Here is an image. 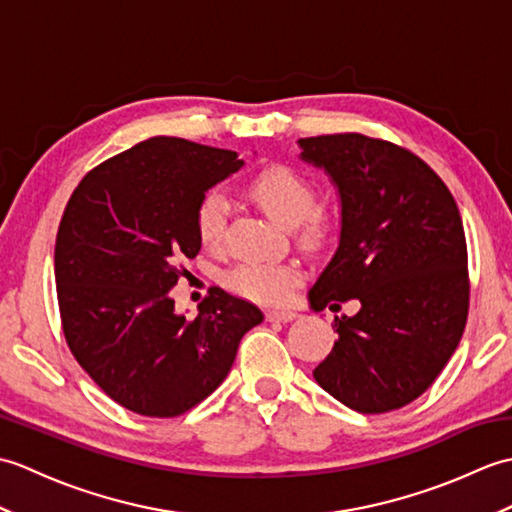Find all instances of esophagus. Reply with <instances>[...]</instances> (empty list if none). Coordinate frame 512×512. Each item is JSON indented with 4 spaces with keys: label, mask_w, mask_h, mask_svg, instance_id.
<instances>
[{
    "label": "esophagus",
    "mask_w": 512,
    "mask_h": 512,
    "mask_svg": "<svg viewBox=\"0 0 512 512\" xmlns=\"http://www.w3.org/2000/svg\"><path fill=\"white\" fill-rule=\"evenodd\" d=\"M297 317H299V314L292 312V310H268V312H266V319H268V321H277V323L295 321Z\"/></svg>",
    "instance_id": "esophagus-1"
}]
</instances>
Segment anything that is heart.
<instances>
[{
  "mask_svg": "<svg viewBox=\"0 0 512 512\" xmlns=\"http://www.w3.org/2000/svg\"><path fill=\"white\" fill-rule=\"evenodd\" d=\"M250 198L273 217L277 224L290 228L297 244L317 253L332 242L334 217L317 206V187L312 180L288 165H268L250 180ZM226 195L217 189L202 193L195 206V233L200 244L220 250L228 222ZM301 270L295 264L242 262L224 275V286L235 295L257 303H281L299 286Z\"/></svg>",
  "mask_w": 512,
  "mask_h": 512,
  "instance_id": "b5f03b06",
  "label": "heart"
}]
</instances>
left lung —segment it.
Listing matches in <instances>:
<instances>
[{
	"instance_id": "obj_1",
	"label": "left lung",
	"mask_w": 512,
	"mask_h": 512,
	"mask_svg": "<svg viewBox=\"0 0 512 512\" xmlns=\"http://www.w3.org/2000/svg\"><path fill=\"white\" fill-rule=\"evenodd\" d=\"M299 145L341 195L339 248L310 303H361L354 317H334L339 341L314 380L354 411L400 409L440 376L469 317L458 204L427 162L389 140L347 132Z\"/></svg>"
}]
</instances>
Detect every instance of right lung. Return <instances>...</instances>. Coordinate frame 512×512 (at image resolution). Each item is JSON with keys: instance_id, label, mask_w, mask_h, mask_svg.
Masks as SVG:
<instances>
[{"instance_id": "obj_1", "label": "right lung", "mask_w": 512, "mask_h": 512, "mask_svg": "<svg viewBox=\"0 0 512 512\" xmlns=\"http://www.w3.org/2000/svg\"><path fill=\"white\" fill-rule=\"evenodd\" d=\"M244 162L231 149L156 136L85 173L54 246L61 328L76 361L118 405L176 418L220 387L242 336L264 321L253 303L211 288L200 314L169 290L200 253L195 206Z\"/></svg>"}]
</instances>
